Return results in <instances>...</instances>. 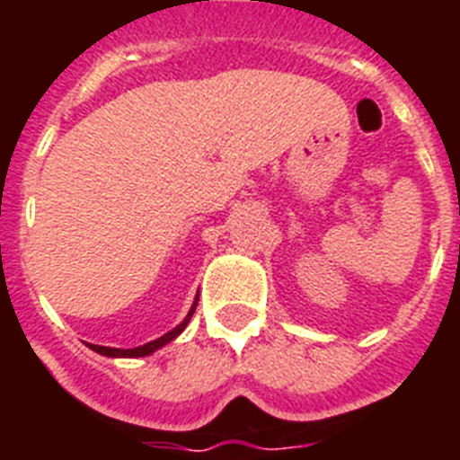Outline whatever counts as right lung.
Segmentation results:
<instances>
[{"mask_svg":"<svg viewBox=\"0 0 460 460\" xmlns=\"http://www.w3.org/2000/svg\"><path fill=\"white\" fill-rule=\"evenodd\" d=\"M195 306H198V296H195V302H193V306H190L189 315H186V318L181 320V323L177 324V327H174L172 332H168V334H164V336H161V339H156V341H149V343L137 345V348H131V350H121V348H105V345H93V343H87V345H89V348H92L93 352H99V355H103V357H131V359H133V357H147V355H152V352H156L158 348H164V345H168L170 341H174V339H177V336L181 334V332H184L186 324H189L190 318H193Z\"/></svg>","mask_w":460,"mask_h":460,"instance_id":"add662e5","label":"right lung"}]
</instances>
